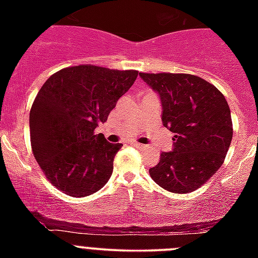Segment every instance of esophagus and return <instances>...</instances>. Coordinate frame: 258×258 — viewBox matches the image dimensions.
Listing matches in <instances>:
<instances>
[{
  "label": "esophagus",
  "instance_id": "obj_1",
  "mask_svg": "<svg viewBox=\"0 0 258 258\" xmlns=\"http://www.w3.org/2000/svg\"><path fill=\"white\" fill-rule=\"evenodd\" d=\"M132 146H134V147H138V149H143V147H145V145H141V143H138V142H132Z\"/></svg>",
  "mask_w": 258,
  "mask_h": 258
}]
</instances>
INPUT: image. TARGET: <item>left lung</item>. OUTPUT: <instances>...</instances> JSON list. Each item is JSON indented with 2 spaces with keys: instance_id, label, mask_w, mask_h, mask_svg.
Masks as SVG:
<instances>
[{
  "instance_id": "obj_1",
  "label": "left lung",
  "mask_w": 258,
  "mask_h": 258,
  "mask_svg": "<svg viewBox=\"0 0 258 258\" xmlns=\"http://www.w3.org/2000/svg\"><path fill=\"white\" fill-rule=\"evenodd\" d=\"M160 98L161 121L174 133L172 151L149 170L165 190L186 194L222 165L232 140L229 104L216 86L186 74H140Z\"/></svg>"
}]
</instances>
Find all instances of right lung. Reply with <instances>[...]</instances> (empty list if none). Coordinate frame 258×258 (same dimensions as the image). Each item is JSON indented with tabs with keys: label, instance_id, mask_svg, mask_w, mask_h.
I'll list each match as a JSON object with an SVG mask.
<instances>
[{
	"label": "right lung",
	"instance_id": "1",
	"mask_svg": "<svg viewBox=\"0 0 258 258\" xmlns=\"http://www.w3.org/2000/svg\"><path fill=\"white\" fill-rule=\"evenodd\" d=\"M137 76V71L76 66L50 76L40 89L29 113L32 150L61 192L88 197L108 182L121 143L107 142L94 131Z\"/></svg>",
	"mask_w": 258,
	"mask_h": 258
}]
</instances>
